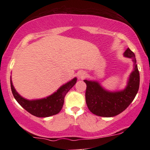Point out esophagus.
<instances>
[{"label":"esophagus","instance_id":"esophagus-1","mask_svg":"<svg viewBox=\"0 0 150 150\" xmlns=\"http://www.w3.org/2000/svg\"><path fill=\"white\" fill-rule=\"evenodd\" d=\"M86 76H87V73L85 71H81L78 74V77L80 79H84Z\"/></svg>","mask_w":150,"mask_h":150}]
</instances>
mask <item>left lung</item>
Here are the masks:
<instances>
[{
    "mask_svg": "<svg viewBox=\"0 0 150 150\" xmlns=\"http://www.w3.org/2000/svg\"><path fill=\"white\" fill-rule=\"evenodd\" d=\"M131 58L133 70L129 77L126 87L121 91L109 92L103 88L97 81L85 80L87 85L85 99L89 110L101 117H113L123 112L135 99L140 86V73L136 64L135 53L129 48L123 53Z\"/></svg>",
    "mask_w": 150,
    "mask_h": 150,
    "instance_id": "left-lung-1",
    "label": "left lung"
}]
</instances>
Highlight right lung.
Segmentation results:
<instances>
[{
    "instance_id": "obj_1",
    "label": "right lung",
    "mask_w": 150,
    "mask_h": 150,
    "mask_svg": "<svg viewBox=\"0 0 150 150\" xmlns=\"http://www.w3.org/2000/svg\"><path fill=\"white\" fill-rule=\"evenodd\" d=\"M77 78L61 86L56 92L46 98L35 100H28L23 98L16 92L10 79V86L15 99L19 104L27 111L37 117H49L57 114L61 111L64 103V98L67 93L75 85Z\"/></svg>"
}]
</instances>
